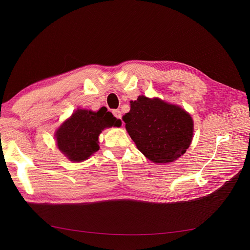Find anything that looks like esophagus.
<instances>
[{"instance_id": "obj_1", "label": "esophagus", "mask_w": 250, "mask_h": 250, "mask_svg": "<svg viewBox=\"0 0 250 250\" xmlns=\"http://www.w3.org/2000/svg\"><path fill=\"white\" fill-rule=\"evenodd\" d=\"M113 116H115L117 119H122V112L120 109H113L112 110Z\"/></svg>"}]
</instances>
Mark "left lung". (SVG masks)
Instances as JSON below:
<instances>
[{"mask_svg":"<svg viewBox=\"0 0 250 250\" xmlns=\"http://www.w3.org/2000/svg\"><path fill=\"white\" fill-rule=\"evenodd\" d=\"M131 140L149 161L167 164L189 147L193 122L188 112L161 99L140 96L123 117Z\"/></svg>","mask_w":250,"mask_h":250,"instance_id":"left-lung-1","label":"left lung"}]
</instances>
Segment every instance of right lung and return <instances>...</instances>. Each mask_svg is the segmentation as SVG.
Listing matches in <instances>:
<instances>
[{
    "label": "right lung",
    "instance_id": "right-lung-1",
    "mask_svg": "<svg viewBox=\"0 0 250 250\" xmlns=\"http://www.w3.org/2000/svg\"><path fill=\"white\" fill-rule=\"evenodd\" d=\"M122 121L106 107L98 111L77 109L56 131L58 148L71 162H83L100 149L99 135L105 127L121 126Z\"/></svg>",
    "mask_w": 250,
    "mask_h": 250
}]
</instances>
